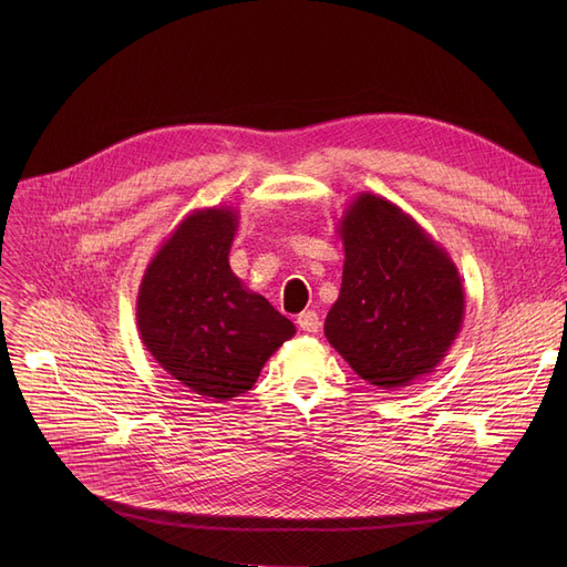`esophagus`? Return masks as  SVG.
Returning <instances> with one entry per match:
<instances>
[{
  "label": "esophagus",
  "mask_w": 567,
  "mask_h": 567,
  "mask_svg": "<svg viewBox=\"0 0 567 567\" xmlns=\"http://www.w3.org/2000/svg\"><path fill=\"white\" fill-rule=\"evenodd\" d=\"M296 323H299V329L306 331V333H317L321 329V319L315 310H308V312H301L299 319H296Z\"/></svg>",
  "instance_id": "esophagus-1"
}]
</instances>
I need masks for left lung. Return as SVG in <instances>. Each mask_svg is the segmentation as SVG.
Listing matches in <instances>:
<instances>
[{
    "label": "left lung",
    "mask_w": 567,
    "mask_h": 567,
    "mask_svg": "<svg viewBox=\"0 0 567 567\" xmlns=\"http://www.w3.org/2000/svg\"><path fill=\"white\" fill-rule=\"evenodd\" d=\"M342 287L323 336L383 391L434 372L462 331L464 285L453 257L391 199L359 193L338 220Z\"/></svg>",
    "instance_id": "left-lung-1"
}]
</instances>
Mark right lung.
Listing matches in <instances>:
<instances>
[{"instance_id":"obj_1","label":"right lung","mask_w":567,"mask_h":567,"mask_svg":"<svg viewBox=\"0 0 567 567\" xmlns=\"http://www.w3.org/2000/svg\"><path fill=\"white\" fill-rule=\"evenodd\" d=\"M231 206L195 208L161 244L137 291V331L156 363L204 400L250 391L296 326L229 266Z\"/></svg>"}]
</instances>
